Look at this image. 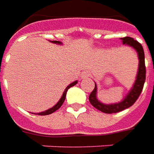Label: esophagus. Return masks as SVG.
<instances>
[{"mask_svg": "<svg viewBox=\"0 0 154 154\" xmlns=\"http://www.w3.org/2000/svg\"><path fill=\"white\" fill-rule=\"evenodd\" d=\"M89 75H90V73H89L88 72H84L82 74V79L87 78V77H89Z\"/></svg>", "mask_w": 154, "mask_h": 154, "instance_id": "34e87169", "label": "esophagus"}]
</instances>
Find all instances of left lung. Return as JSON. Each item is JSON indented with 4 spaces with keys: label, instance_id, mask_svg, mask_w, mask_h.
Returning <instances> with one entry per match:
<instances>
[{
    "label": "left lung",
    "instance_id": "obj_1",
    "mask_svg": "<svg viewBox=\"0 0 154 154\" xmlns=\"http://www.w3.org/2000/svg\"><path fill=\"white\" fill-rule=\"evenodd\" d=\"M120 39L123 44L133 48L136 51V53L138 54V58H139V67H138L135 81L133 84L131 89L119 102L111 104H106L101 102L97 98V83L95 82V88L89 97L90 103L95 108H97V110L106 114L117 113L131 106L139 98V95L143 90L144 82H145L146 69L145 63H144V52H143L142 45L139 44L138 41L134 40L131 37L120 38Z\"/></svg>",
    "mask_w": 154,
    "mask_h": 154
}]
</instances>
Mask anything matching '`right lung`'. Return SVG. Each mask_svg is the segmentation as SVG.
<instances>
[{"mask_svg": "<svg viewBox=\"0 0 154 154\" xmlns=\"http://www.w3.org/2000/svg\"><path fill=\"white\" fill-rule=\"evenodd\" d=\"M50 42L51 43H53V44H58V45H62V44H63V43L60 42V41L54 40V41H50ZM77 82H78V81H74L73 82L70 83L67 87H66V89L64 90L63 93V95H62V97H61V98L59 99V100H58L57 103H56V105H54V106L51 107L50 109H48V110H44V111H42V112H39V113H33V114H37V115H38V116H46V115H50V114L54 113V111H56L57 110H58V109L62 106V105H63V103L64 102V100H65V98H66V94H67V90H68L70 87L75 86V85L77 83Z\"/></svg>", "mask_w": 154, "mask_h": 154, "instance_id": "right-lung-1", "label": "right lung"}]
</instances>
